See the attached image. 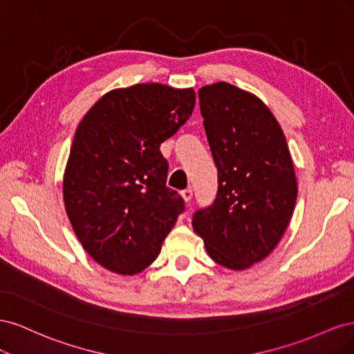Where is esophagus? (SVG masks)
<instances>
[{"label": "esophagus", "mask_w": 354, "mask_h": 354, "mask_svg": "<svg viewBox=\"0 0 354 354\" xmlns=\"http://www.w3.org/2000/svg\"><path fill=\"white\" fill-rule=\"evenodd\" d=\"M192 196H194V192H192V189H185V190H181V198L185 199V202H190Z\"/></svg>", "instance_id": "obj_1"}]
</instances>
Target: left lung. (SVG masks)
<instances>
[{"label": "left lung", "mask_w": 354, "mask_h": 354, "mask_svg": "<svg viewBox=\"0 0 354 354\" xmlns=\"http://www.w3.org/2000/svg\"><path fill=\"white\" fill-rule=\"evenodd\" d=\"M198 94L218 190L192 226L214 261L245 270L276 248L291 221L298 194L292 158L279 122L255 94L227 82Z\"/></svg>", "instance_id": "8db88e82"}]
</instances>
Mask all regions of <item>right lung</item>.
<instances>
[{
  "label": "right lung",
  "mask_w": 354,
  "mask_h": 354,
  "mask_svg": "<svg viewBox=\"0 0 354 354\" xmlns=\"http://www.w3.org/2000/svg\"><path fill=\"white\" fill-rule=\"evenodd\" d=\"M194 88L136 84L106 93L75 131L63 201L82 248L104 269L131 276L160 252L185 201L167 187L160 143L194 112Z\"/></svg>",
  "instance_id": "add662e5"
}]
</instances>
